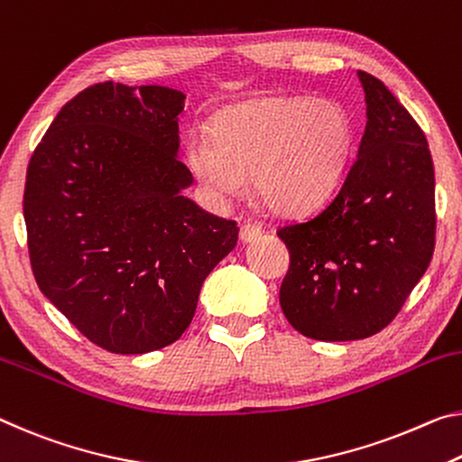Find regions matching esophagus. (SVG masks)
Masks as SVG:
<instances>
[{
	"label": "esophagus",
	"mask_w": 462,
	"mask_h": 462,
	"mask_svg": "<svg viewBox=\"0 0 462 462\" xmlns=\"http://www.w3.org/2000/svg\"><path fill=\"white\" fill-rule=\"evenodd\" d=\"M261 234H263V228L259 224L246 222L240 226V240H243V243H253V240H257Z\"/></svg>",
	"instance_id": "34e87169"
}]
</instances>
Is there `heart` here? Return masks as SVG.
I'll return each instance as SVG.
<instances>
[{
  "instance_id": "heart-1",
  "label": "heart",
  "mask_w": 462,
  "mask_h": 462,
  "mask_svg": "<svg viewBox=\"0 0 462 462\" xmlns=\"http://www.w3.org/2000/svg\"><path fill=\"white\" fill-rule=\"evenodd\" d=\"M351 119L333 100L271 97L216 116L211 137L195 134L187 166L216 199L238 197L253 174L271 211L304 214L333 191L351 148Z\"/></svg>"
}]
</instances>
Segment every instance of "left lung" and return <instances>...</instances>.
I'll list each match as a JSON object with an SVG mask.
<instances>
[{"mask_svg": "<svg viewBox=\"0 0 462 462\" xmlns=\"http://www.w3.org/2000/svg\"><path fill=\"white\" fill-rule=\"evenodd\" d=\"M365 131L333 199L277 230L290 251L280 304L298 333L365 339L397 317L434 254L436 180L428 139L378 78L357 71Z\"/></svg>", "mask_w": 462, "mask_h": 462, "instance_id": "8db88e82", "label": "left lung"}]
</instances>
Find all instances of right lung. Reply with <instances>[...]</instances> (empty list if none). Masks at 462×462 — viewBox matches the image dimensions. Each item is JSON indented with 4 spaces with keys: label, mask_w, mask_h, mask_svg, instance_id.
<instances>
[{
    "label": "right lung",
    "mask_w": 462,
    "mask_h": 462,
    "mask_svg": "<svg viewBox=\"0 0 462 462\" xmlns=\"http://www.w3.org/2000/svg\"><path fill=\"white\" fill-rule=\"evenodd\" d=\"M185 94L94 84L73 97L26 171L34 280L69 323L113 354L171 346L191 325L205 277L238 226L182 195Z\"/></svg>",
    "instance_id": "add662e5"
}]
</instances>
